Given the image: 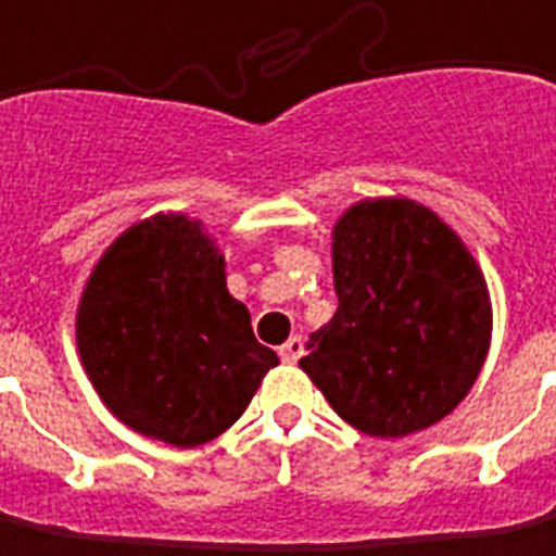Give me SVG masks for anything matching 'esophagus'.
I'll return each instance as SVG.
<instances>
[{
    "label": "esophagus",
    "mask_w": 556,
    "mask_h": 556,
    "mask_svg": "<svg viewBox=\"0 0 556 556\" xmlns=\"http://www.w3.org/2000/svg\"><path fill=\"white\" fill-rule=\"evenodd\" d=\"M301 355H304V340L301 337H291L289 343L279 349V358L286 361V364H294Z\"/></svg>",
    "instance_id": "34e87169"
}]
</instances>
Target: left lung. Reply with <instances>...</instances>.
I'll list each match as a JSON object with an SVG mask.
<instances>
[{
    "label": "left lung",
    "instance_id": "1",
    "mask_svg": "<svg viewBox=\"0 0 556 556\" xmlns=\"http://www.w3.org/2000/svg\"><path fill=\"white\" fill-rule=\"evenodd\" d=\"M337 313L301 370L361 433L397 440L467 397L491 345L476 258L425 204L367 198L333 225Z\"/></svg>",
    "mask_w": 556,
    "mask_h": 556
}]
</instances>
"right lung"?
<instances>
[{
  "label": "right lung",
  "mask_w": 556,
  "mask_h": 556,
  "mask_svg": "<svg viewBox=\"0 0 556 556\" xmlns=\"http://www.w3.org/2000/svg\"><path fill=\"white\" fill-rule=\"evenodd\" d=\"M77 352L104 406L131 430L177 448L238 421L274 349L225 289V258L184 213L131 225L89 274Z\"/></svg>",
  "instance_id": "obj_1"
}]
</instances>
